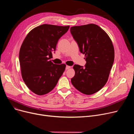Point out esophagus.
<instances>
[{
	"mask_svg": "<svg viewBox=\"0 0 134 134\" xmlns=\"http://www.w3.org/2000/svg\"><path fill=\"white\" fill-rule=\"evenodd\" d=\"M71 68V66H66V70H67V69H69V68Z\"/></svg>",
	"mask_w": 134,
	"mask_h": 134,
	"instance_id": "esophagus-1",
	"label": "esophagus"
}]
</instances>
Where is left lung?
Wrapping results in <instances>:
<instances>
[{
	"mask_svg": "<svg viewBox=\"0 0 134 134\" xmlns=\"http://www.w3.org/2000/svg\"><path fill=\"white\" fill-rule=\"evenodd\" d=\"M70 31L86 61L85 67L74 65L72 83L83 94H94L108 80L115 58L113 44L105 31L94 24L74 26Z\"/></svg>",
	"mask_w": 134,
	"mask_h": 134,
	"instance_id": "left-lung-1",
	"label": "left lung"
}]
</instances>
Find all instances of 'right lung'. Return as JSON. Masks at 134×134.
Instances as JSON below:
<instances>
[{
	"instance_id": "add662e5",
	"label": "right lung",
	"mask_w": 134,
	"mask_h": 134,
	"mask_svg": "<svg viewBox=\"0 0 134 134\" xmlns=\"http://www.w3.org/2000/svg\"><path fill=\"white\" fill-rule=\"evenodd\" d=\"M69 26L42 24L31 30L21 46L19 59L22 78L32 92L46 94L53 90L66 68L49 60Z\"/></svg>"
}]
</instances>
